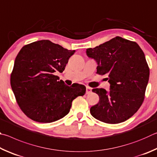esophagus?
<instances>
[{"label":"esophagus","instance_id":"esophagus-1","mask_svg":"<svg viewBox=\"0 0 157 157\" xmlns=\"http://www.w3.org/2000/svg\"><path fill=\"white\" fill-rule=\"evenodd\" d=\"M91 92H92V88H91V87H90L89 86H87L86 87V94H89Z\"/></svg>","mask_w":157,"mask_h":157}]
</instances>
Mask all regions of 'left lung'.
Segmentation results:
<instances>
[{
	"instance_id": "obj_1",
	"label": "left lung",
	"mask_w": 157,
	"mask_h": 157,
	"mask_svg": "<svg viewBox=\"0 0 157 157\" xmlns=\"http://www.w3.org/2000/svg\"><path fill=\"white\" fill-rule=\"evenodd\" d=\"M86 53L97 62V74L108 75L110 83L108 92L103 88L92 90L99 96L98 103L90 108L92 117L110 124L130 119L144 102L150 76L141 48L134 41L116 36L87 49Z\"/></svg>"
}]
</instances>
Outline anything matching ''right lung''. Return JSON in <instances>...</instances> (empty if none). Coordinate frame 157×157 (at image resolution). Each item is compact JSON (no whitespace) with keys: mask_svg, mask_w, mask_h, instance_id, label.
<instances>
[{"mask_svg":"<svg viewBox=\"0 0 157 157\" xmlns=\"http://www.w3.org/2000/svg\"><path fill=\"white\" fill-rule=\"evenodd\" d=\"M74 52L49 40L27 44L18 52L10 83L19 108L29 119L56 121L69 113L74 99L86 94L83 85L69 87L55 75L63 72Z\"/></svg>","mask_w":157,"mask_h":157,"instance_id":"1","label":"right lung"}]
</instances>
